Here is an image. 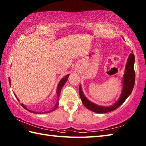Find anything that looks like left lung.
Segmentation results:
<instances>
[{"instance_id": "left-lung-1", "label": "left lung", "mask_w": 146, "mask_h": 146, "mask_svg": "<svg viewBox=\"0 0 146 146\" xmlns=\"http://www.w3.org/2000/svg\"><path fill=\"white\" fill-rule=\"evenodd\" d=\"M134 62H135V56L134 54L132 53L130 54L128 58L127 61L124 75L123 77V87L122 94H121L120 98L113 105H111L110 107H104L92 103V102L89 101L86 97L83 94L82 92L81 85H80L79 91L80 96L83 104L85 105L86 108H87L90 110L94 111L98 113H105L115 110L116 108L119 107L129 96L131 95L134 88L135 84V74L134 71Z\"/></svg>"}]
</instances>
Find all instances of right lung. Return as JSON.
I'll use <instances>...</instances> for the list:
<instances>
[{"instance_id": "add662e5", "label": "right lung", "mask_w": 146, "mask_h": 146, "mask_svg": "<svg viewBox=\"0 0 146 146\" xmlns=\"http://www.w3.org/2000/svg\"><path fill=\"white\" fill-rule=\"evenodd\" d=\"M68 76H69V75H66L63 78H62L61 80H60V83H59V84H58V88H57V96H58V100H57V102H56V105H54V108H52V110H51V111H54V110H56V108H58V105H59V103H58V100H59V97H60V92H61V88H63V85L65 84V83H66V82L67 81V80H68ZM9 83H11V79H10V78H9ZM14 94V95H15V97L17 98V97H16V95H15V94ZM17 100H18V98H17ZM21 105H22V107H23L24 108H25L26 110H28L29 111H30V112H32V113H36V111H32V110H28L27 109V108L26 107V106L25 105H24L23 104H21ZM48 112H49V111H47V112L46 113H48ZM38 113H41V112H37ZM44 112H42V113H43Z\"/></svg>"}]
</instances>
